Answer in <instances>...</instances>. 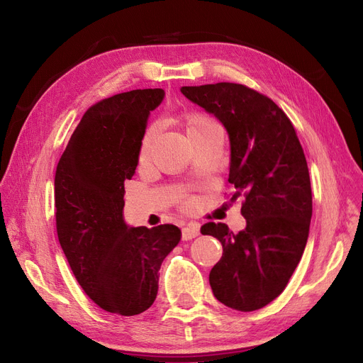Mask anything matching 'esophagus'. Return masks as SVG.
Here are the masks:
<instances>
[{"mask_svg":"<svg viewBox=\"0 0 363 363\" xmlns=\"http://www.w3.org/2000/svg\"><path fill=\"white\" fill-rule=\"evenodd\" d=\"M198 235H199L198 225H187L186 228L182 229V238H183V241H189V240H192V238H195Z\"/></svg>","mask_w":363,"mask_h":363,"instance_id":"1","label":"esophagus"}]
</instances>
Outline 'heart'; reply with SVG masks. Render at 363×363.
<instances>
[{"label":"heart","mask_w":363,"mask_h":363,"mask_svg":"<svg viewBox=\"0 0 363 363\" xmlns=\"http://www.w3.org/2000/svg\"><path fill=\"white\" fill-rule=\"evenodd\" d=\"M213 122L210 118H207L206 114H201V113H187L186 114V119H184V123H186V131L191 133L194 131V129L202 126V125H207ZM153 135H155V129H149L147 134L144 135L143 141H141V147H140V157H146L149 150H150V146H152V141H153ZM186 207H191L194 204L192 199H187L186 202Z\"/></svg>","instance_id":"heart-1"}]
</instances>
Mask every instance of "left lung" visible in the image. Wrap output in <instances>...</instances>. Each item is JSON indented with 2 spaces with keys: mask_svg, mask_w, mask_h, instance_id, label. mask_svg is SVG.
Segmentation results:
<instances>
[{
  "mask_svg": "<svg viewBox=\"0 0 363 363\" xmlns=\"http://www.w3.org/2000/svg\"><path fill=\"white\" fill-rule=\"evenodd\" d=\"M182 94L226 128L230 141V201L244 196L245 229L208 222L204 235L222 242L210 271L217 301L255 311L277 298L291 280L308 240L311 183L295 128L274 101L238 83L183 86Z\"/></svg>",
  "mask_w": 363,
  "mask_h": 363,
  "instance_id": "1",
  "label": "left lung"
}]
</instances>
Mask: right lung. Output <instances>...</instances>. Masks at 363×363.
Masks as SVG:
<instances>
[{"label":"right lung","mask_w":363,"mask_h":363,"mask_svg":"<svg viewBox=\"0 0 363 363\" xmlns=\"http://www.w3.org/2000/svg\"><path fill=\"white\" fill-rule=\"evenodd\" d=\"M164 95L135 89L98 101L56 167L57 240L84 294L119 315L155 302L159 269L182 237L176 225L128 228L123 220L125 180L134 176L149 114Z\"/></svg>","instance_id":"1"}]
</instances>
